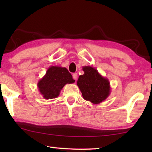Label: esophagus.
<instances>
[{"label":"esophagus","mask_w":152,"mask_h":152,"mask_svg":"<svg viewBox=\"0 0 152 152\" xmlns=\"http://www.w3.org/2000/svg\"><path fill=\"white\" fill-rule=\"evenodd\" d=\"M72 76H73V78L76 81L77 80V78H78V74H77L76 73H74V74H73Z\"/></svg>","instance_id":"1"}]
</instances>
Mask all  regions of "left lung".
Listing matches in <instances>:
<instances>
[{"mask_svg":"<svg viewBox=\"0 0 152 152\" xmlns=\"http://www.w3.org/2000/svg\"><path fill=\"white\" fill-rule=\"evenodd\" d=\"M83 75L79 76L77 85L86 101L97 104L106 100L110 93L109 79L102 76L96 68L83 66Z\"/></svg>","mask_w":152,"mask_h":152,"instance_id":"8db88e82","label":"left lung"}]
</instances>
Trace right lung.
<instances>
[{"label": "right lung", "mask_w": 152, "mask_h": 152, "mask_svg": "<svg viewBox=\"0 0 152 152\" xmlns=\"http://www.w3.org/2000/svg\"><path fill=\"white\" fill-rule=\"evenodd\" d=\"M74 82L72 76L66 68L53 66L48 69L44 76L39 80L37 87L45 99H52L59 96L66 84H72Z\"/></svg>", "instance_id": "1"}]
</instances>
